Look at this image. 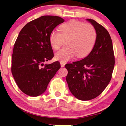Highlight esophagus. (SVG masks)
<instances>
[{"label":"esophagus","instance_id":"obj_1","mask_svg":"<svg viewBox=\"0 0 126 126\" xmlns=\"http://www.w3.org/2000/svg\"><path fill=\"white\" fill-rule=\"evenodd\" d=\"M65 64H66V63H63V62H62V61H61V62H60V65H61V67H64Z\"/></svg>","mask_w":126,"mask_h":126}]
</instances>
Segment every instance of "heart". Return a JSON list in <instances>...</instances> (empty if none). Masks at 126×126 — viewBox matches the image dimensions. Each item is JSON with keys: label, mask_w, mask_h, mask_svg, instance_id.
I'll use <instances>...</instances> for the list:
<instances>
[{"label": "heart", "mask_w": 126, "mask_h": 126, "mask_svg": "<svg viewBox=\"0 0 126 126\" xmlns=\"http://www.w3.org/2000/svg\"><path fill=\"white\" fill-rule=\"evenodd\" d=\"M60 32L53 30L49 41L52 48L58 49L66 41V47L55 53L56 60L66 62L77 55L79 58L85 57L92 50L96 39V32L91 24L73 19L62 24Z\"/></svg>", "instance_id": "heart-1"}]
</instances>
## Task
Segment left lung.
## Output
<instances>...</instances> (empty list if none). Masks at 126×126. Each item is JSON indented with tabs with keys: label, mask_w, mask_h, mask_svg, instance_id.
Instances as JSON below:
<instances>
[{
	"label": "left lung",
	"mask_w": 126,
	"mask_h": 126,
	"mask_svg": "<svg viewBox=\"0 0 126 126\" xmlns=\"http://www.w3.org/2000/svg\"><path fill=\"white\" fill-rule=\"evenodd\" d=\"M96 32L93 48L81 60L65 65L66 78L72 94L81 100L97 97L110 83L114 66L112 41L109 32L93 19H86Z\"/></svg>",
	"instance_id": "left-lung-1"
}]
</instances>
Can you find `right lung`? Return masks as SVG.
I'll list each match as a JSON object with an SVG mask.
<instances>
[{"instance_id":"obj_1","label":"right lung","mask_w":126,"mask_h":126,"mask_svg":"<svg viewBox=\"0 0 126 126\" xmlns=\"http://www.w3.org/2000/svg\"><path fill=\"white\" fill-rule=\"evenodd\" d=\"M64 19L58 16H44L28 23L20 31L14 44L12 73L16 84L24 94L37 96L61 67L59 61L44 63L53 57L49 43L51 31Z\"/></svg>"}]
</instances>
